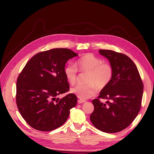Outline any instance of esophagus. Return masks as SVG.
<instances>
[{"label": "esophagus", "mask_w": 154, "mask_h": 154, "mask_svg": "<svg viewBox=\"0 0 154 154\" xmlns=\"http://www.w3.org/2000/svg\"><path fill=\"white\" fill-rule=\"evenodd\" d=\"M85 102H86L85 100H83V99H79V100H78V103H79V104L84 103H85Z\"/></svg>", "instance_id": "34e87169"}]
</instances>
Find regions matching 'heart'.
Returning <instances> with one entry per match:
<instances>
[{
	"instance_id": "heart-1",
	"label": "heart",
	"mask_w": 154,
	"mask_h": 154,
	"mask_svg": "<svg viewBox=\"0 0 154 154\" xmlns=\"http://www.w3.org/2000/svg\"><path fill=\"white\" fill-rule=\"evenodd\" d=\"M76 67L68 64L64 69L65 76L71 85L77 83L78 70L81 73H87L85 82L78 85L71 89V92L81 99H87L95 95L100 89L105 88L112 79L113 69L109 63L103 62L102 59L92 54H86L76 61Z\"/></svg>"
}]
</instances>
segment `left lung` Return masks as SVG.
<instances>
[{
  "instance_id": "left-lung-1",
  "label": "left lung",
  "mask_w": 154,
  "mask_h": 154,
  "mask_svg": "<svg viewBox=\"0 0 154 154\" xmlns=\"http://www.w3.org/2000/svg\"><path fill=\"white\" fill-rule=\"evenodd\" d=\"M99 51L109 60L113 76L97 99L92 100L94 110L90 120L100 131L119 132L130 126L138 115L141 108L143 85L136 65L126 55L109 50ZM99 98L111 101L104 104Z\"/></svg>"
}]
</instances>
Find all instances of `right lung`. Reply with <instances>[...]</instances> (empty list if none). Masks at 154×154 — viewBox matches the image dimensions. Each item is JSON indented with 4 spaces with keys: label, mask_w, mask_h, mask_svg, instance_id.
Instances as JSON below:
<instances>
[{
    "label": "right lung",
    "mask_w": 154,
    "mask_h": 154,
    "mask_svg": "<svg viewBox=\"0 0 154 154\" xmlns=\"http://www.w3.org/2000/svg\"><path fill=\"white\" fill-rule=\"evenodd\" d=\"M78 55L67 48H54L39 52L29 60L16 83V104L23 119L33 128L48 132L66 122L77 98L70 93L65 76L66 62Z\"/></svg>",
    "instance_id": "1"
}]
</instances>
